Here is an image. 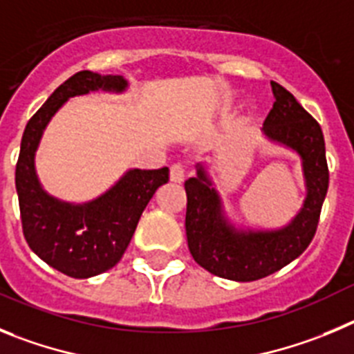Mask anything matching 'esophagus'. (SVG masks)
I'll return each mask as SVG.
<instances>
[{
    "mask_svg": "<svg viewBox=\"0 0 354 354\" xmlns=\"http://www.w3.org/2000/svg\"><path fill=\"white\" fill-rule=\"evenodd\" d=\"M169 176L171 181H174V183H181L185 180V165L181 162H176V164L171 165Z\"/></svg>",
    "mask_w": 354,
    "mask_h": 354,
    "instance_id": "obj_1",
    "label": "esophagus"
}]
</instances>
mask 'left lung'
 Returning a JSON list of instances; mask_svg holds the SVG:
<instances>
[{"mask_svg": "<svg viewBox=\"0 0 354 354\" xmlns=\"http://www.w3.org/2000/svg\"><path fill=\"white\" fill-rule=\"evenodd\" d=\"M275 95L264 120V133L304 158L307 199L295 221L279 231L238 232L222 215L221 197L212 187L203 165L197 176L185 181V229L194 261L222 279L250 282L284 268L310 245L319 224L328 192V162L323 130L284 86L272 81Z\"/></svg>", "mask_w": 354, "mask_h": 354, "instance_id": "8db88e82", "label": "left lung"}]
</instances>
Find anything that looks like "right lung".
<instances>
[{
  "instance_id": "obj_1",
  "label": "right lung",
  "mask_w": 354,
  "mask_h": 354,
  "mask_svg": "<svg viewBox=\"0 0 354 354\" xmlns=\"http://www.w3.org/2000/svg\"><path fill=\"white\" fill-rule=\"evenodd\" d=\"M122 75L82 70L66 79L28 122L15 165L22 232L30 248L54 270L88 279L122 259L155 190L169 181V169H132L109 192L88 205L74 206L47 196L35 174V151L54 113L74 95L91 90H125Z\"/></svg>"
}]
</instances>
